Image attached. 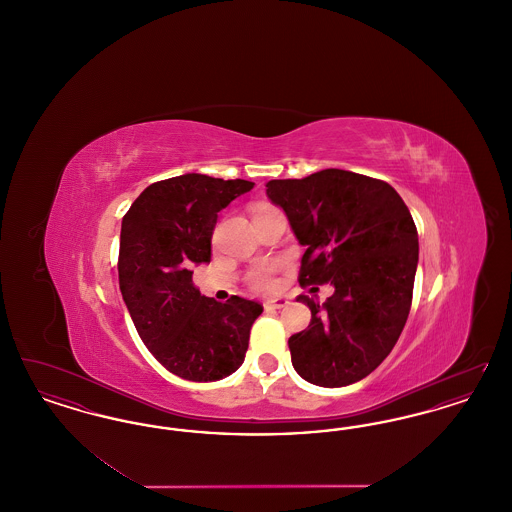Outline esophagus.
Listing matches in <instances>:
<instances>
[{"label": "esophagus", "instance_id": "1", "mask_svg": "<svg viewBox=\"0 0 512 512\" xmlns=\"http://www.w3.org/2000/svg\"><path fill=\"white\" fill-rule=\"evenodd\" d=\"M290 301L286 297H276V299H267L263 305L265 309H284Z\"/></svg>", "mask_w": 512, "mask_h": 512}]
</instances>
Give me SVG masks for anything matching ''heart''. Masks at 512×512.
<instances>
[{
	"label": "heart",
	"instance_id": "b5f03b06",
	"mask_svg": "<svg viewBox=\"0 0 512 512\" xmlns=\"http://www.w3.org/2000/svg\"><path fill=\"white\" fill-rule=\"evenodd\" d=\"M265 209H270V207H259L257 211H265ZM274 270H276L274 265H259V267L253 268L247 276L249 286L257 292L274 290Z\"/></svg>",
	"mask_w": 512,
	"mask_h": 512
}]
</instances>
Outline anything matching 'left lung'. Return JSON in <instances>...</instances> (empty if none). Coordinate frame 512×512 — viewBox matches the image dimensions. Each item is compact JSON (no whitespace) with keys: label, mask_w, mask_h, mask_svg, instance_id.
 Returning a JSON list of instances; mask_svg holds the SVG:
<instances>
[{"label":"left lung","mask_w":512,"mask_h":512,"mask_svg":"<svg viewBox=\"0 0 512 512\" xmlns=\"http://www.w3.org/2000/svg\"><path fill=\"white\" fill-rule=\"evenodd\" d=\"M305 245L299 284H332L320 305L309 295V326L288 340L297 374L322 388L368 376L390 355L411 311L418 234L409 207L388 182L326 169L301 180H270Z\"/></svg>","instance_id":"obj_1"}]
</instances>
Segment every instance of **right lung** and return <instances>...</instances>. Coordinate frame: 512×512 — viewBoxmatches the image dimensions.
<instances>
[{"label": "right lung", "instance_id": "right-lung-1", "mask_svg": "<svg viewBox=\"0 0 512 512\" xmlns=\"http://www.w3.org/2000/svg\"><path fill=\"white\" fill-rule=\"evenodd\" d=\"M247 180L182 174L147 186L122 217L119 286L132 322L153 357L192 382H215L244 363L263 305L232 295H201L194 265L211 261L222 211L253 188Z\"/></svg>", "mask_w": 512, "mask_h": 512}]
</instances>
